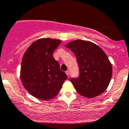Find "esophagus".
I'll list each match as a JSON object with an SVG mask.
<instances>
[{"mask_svg": "<svg viewBox=\"0 0 129 129\" xmlns=\"http://www.w3.org/2000/svg\"><path fill=\"white\" fill-rule=\"evenodd\" d=\"M66 74H67V75L68 76V77H69V71H66Z\"/></svg>", "mask_w": 129, "mask_h": 129, "instance_id": "1", "label": "esophagus"}]
</instances>
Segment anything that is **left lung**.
Segmentation results:
<instances>
[{
    "instance_id": "obj_1",
    "label": "left lung",
    "mask_w": 129,
    "mask_h": 129,
    "mask_svg": "<svg viewBox=\"0 0 129 129\" xmlns=\"http://www.w3.org/2000/svg\"><path fill=\"white\" fill-rule=\"evenodd\" d=\"M74 53L80 75L71 82L78 93L87 98L99 95L107 89L112 75L111 62L103 50L94 43L75 40L66 45Z\"/></svg>"
}]
</instances>
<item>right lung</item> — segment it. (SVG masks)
<instances>
[{"label":"right lung","instance_id":"obj_1","mask_svg":"<svg viewBox=\"0 0 129 129\" xmlns=\"http://www.w3.org/2000/svg\"><path fill=\"white\" fill-rule=\"evenodd\" d=\"M61 42L59 39H39L25 52L20 79L25 89L36 98L48 101L55 97L67 79L53 57L54 50Z\"/></svg>","mask_w":129,"mask_h":129}]
</instances>
